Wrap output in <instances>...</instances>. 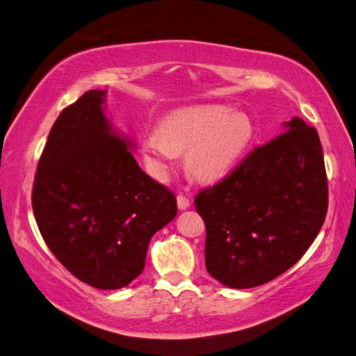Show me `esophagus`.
I'll use <instances>...</instances> for the list:
<instances>
[{
	"label": "esophagus",
	"mask_w": 356,
	"mask_h": 356,
	"mask_svg": "<svg viewBox=\"0 0 356 356\" xmlns=\"http://www.w3.org/2000/svg\"><path fill=\"white\" fill-rule=\"evenodd\" d=\"M177 207H179L180 210L188 209V207H190V200H188V197L184 196V195H179V196H177Z\"/></svg>",
	"instance_id": "34e87169"
}]
</instances>
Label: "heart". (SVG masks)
<instances>
[{
  "instance_id": "obj_1",
  "label": "heart",
  "mask_w": 356,
  "mask_h": 356,
  "mask_svg": "<svg viewBox=\"0 0 356 356\" xmlns=\"http://www.w3.org/2000/svg\"><path fill=\"white\" fill-rule=\"evenodd\" d=\"M254 129L243 113L227 106H195L172 113L143 138L154 172L163 174L186 150V170L200 180H216L236 166L252 141Z\"/></svg>"
}]
</instances>
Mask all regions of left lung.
Instances as JSON below:
<instances>
[{
	"label": "left lung",
	"instance_id": "8db88e82",
	"mask_svg": "<svg viewBox=\"0 0 356 356\" xmlns=\"http://www.w3.org/2000/svg\"><path fill=\"white\" fill-rule=\"evenodd\" d=\"M206 225V268L221 284H265L300 261L327 216L317 130L293 118L218 184L195 196Z\"/></svg>",
	"mask_w": 356,
	"mask_h": 356
}]
</instances>
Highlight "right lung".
Wrapping results in <instances>:
<instances>
[{"label":"right lung","instance_id":"right-lung-1","mask_svg":"<svg viewBox=\"0 0 356 356\" xmlns=\"http://www.w3.org/2000/svg\"><path fill=\"white\" fill-rule=\"evenodd\" d=\"M105 91L84 92L53 124L33 185L39 231L69 272L97 289L140 276L147 245L177 213L176 195L147 176L104 114Z\"/></svg>","mask_w":356,"mask_h":356}]
</instances>
